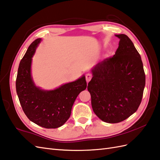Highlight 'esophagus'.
Here are the masks:
<instances>
[{
	"instance_id": "34e87169",
	"label": "esophagus",
	"mask_w": 160,
	"mask_h": 160,
	"mask_svg": "<svg viewBox=\"0 0 160 160\" xmlns=\"http://www.w3.org/2000/svg\"><path fill=\"white\" fill-rule=\"evenodd\" d=\"M92 78V74L91 73H87L86 75V80H87V82H89V81H90Z\"/></svg>"
}]
</instances>
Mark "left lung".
Segmentation results:
<instances>
[{
  "label": "left lung",
  "mask_w": 160,
  "mask_h": 160,
  "mask_svg": "<svg viewBox=\"0 0 160 160\" xmlns=\"http://www.w3.org/2000/svg\"><path fill=\"white\" fill-rule=\"evenodd\" d=\"M112 57L98 62L91 69L88 84L95 114L108 123L125 120L138 110L142 101L145 74L140 55L124 34Z\"/></svg>",
  "instance_id": "1"
}]
</instances>
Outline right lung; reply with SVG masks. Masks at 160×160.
Returning <instances> with one entry per match:
<instances>
[{
	"label": "right lung",
	"mask_w": 160,
	"mask_h": 160,
	"mask_svg": "<svg viewBox=\"0 0 160 160\" xmlns=\"http://www.w3.org/2000/svg\"><path fill=\"white\" fill-rule=\"evenodd\" d=\"M42 39H37L28 47L21 60L16 78V92L24 112L30 121L44 128H58L68 120L74 102L87 88L83 75L76 81L53 90L37 87L31 75L32 58Z\"/></svg>",
	"instance_id": "add662e5"
}]
</instances>
